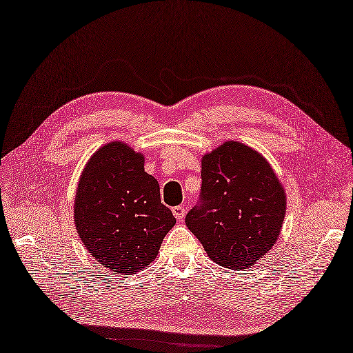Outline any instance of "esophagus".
<instances>
[{
    "label": "esophagus",
    "instance_id": "obj_1",
    "mask_svg": "<svg viewBox=\"0 0 353 353\" xmlns=\"http://www.w3.org/2000/svg\"><path fill=\"white\" fill-rule=\"evenodd\" d=\"M173 214H174V218H176L177 221H183L185 214H186L185 205H176V207H173Z\"/></svg>",
    "mask_w": 353,
    "mask_h": 353
}]
</instances>
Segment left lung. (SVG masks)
<instances>
[{
	"instance_id": "1",
	"label": "left lung",
	"mask_w": 353,
	"mask_h": 353,
	"mask_svg": "<svg viewBox=\"0 0 353 353\" xmlns=\"http://www.w3.org/2000/svg\"><path fill=\"white\" fill-rule=\"evenodd\" d=\"M200 204L186 227L225 268L255 265L279 239L286 195L267 159L246 144L225 141L201 159Z\"/></svg>"
}]
</instances>
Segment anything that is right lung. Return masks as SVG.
I'll return each mask as SVG.
<instances>
[{
	"mask_svg": "<svg viewBox=\"0 0 353 353\" xmlns=\"http://www.w3.org/2000/svg\"><path fill=\"white\" fill-rule=\"evenodd\" d=\"M74 223L97 263L134 274L157 258L176 218L161 203L158 180L144 171V157L128 144L99 148L80 176Z\"/></svg>",
	"mask_w": 353,
	"mask_h": 353,
	"instance_id": "add662e5",
	"label": "right lung"
}]
</instances>
